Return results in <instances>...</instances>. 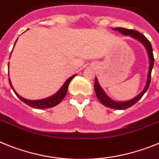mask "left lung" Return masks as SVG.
Wrapping results in <instances>:
<instances>
[{"label":"left lung","mask_w":159,"mask_h":159,"mask_svg":"<svg viewBox=\"0 0 159 159\" xmlns=\"http://www.w3.org/2000/svg\"><path fill=\"white\" fill-rule=\"evenodd\" d=\"M114 30L120 32V33H121L124 35H129L132 38H134L139 40V41H140L144 45V46L146 47L147 53H148L149 58H150V67H149V73L148 76H147V81H146V86H145L143 92L139 93L137 97H135L134 98L132 99V100L127 101V102H115V101H113L112 99H110L106 94V93L103 91L102 87L99 85L97 78H95L94 90L97 97H98V100L100 101L102 103L104 106H107V107H110V108L115 109V110H125V109H128L130 106H134L137 102H139L143 98V96L144 95V93H146V91H147V89H148L150 84V79H151V71H152L153 66H154V54H153L152 45L150 44V41L143 34H141V33L136 31V30H127V29L125 28H115Z\"/></svg>","instance_id":"left-lung-1"}]
</instances>
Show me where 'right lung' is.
Segmentation results:
<instances>
[{
  "label": "right lung",
  "mask_w": 159,
  "mask_h": 159,
  "mask_svg": "<svg viewBox=\"0 0 159 159\" xmlns=\"http://www.w3.org/2000/svg\"><path fill=\"white\" fill-rule=\"evenodd\" d=\"M75 77V75H73L72 77H70L68 80H66V81L64 83V85L61 86L60 89H59L54 95L53 96L49 97V98H47L45 99H41V100H38V101H31L28 100V99H25L24 98L20 97V95H18L16 93V91L13 89V86L11 85V82L9 81V84H10L11 88L13 89V90L14 91L15 94L18 97L20 101H22L23 102L27 104L28 106H31L33 108L35 109H45V108H51V107H53V106L58 105L59 103L61 102L63 98L66 96V93H67V89H68L69 87V84H70V81H71L73 78Z\"/></svg>",
  "instance_id": "1"
}]
</instances>
